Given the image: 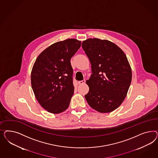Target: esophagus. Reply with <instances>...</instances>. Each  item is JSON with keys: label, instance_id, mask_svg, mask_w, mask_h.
<instances>
[{"label": "esophagus", "instance_id": "obj_1", "mask_svg": "<svg viewBox=\"0 0 158 158\" xmlns=\"http://www.w3.org/2000/svg\"><path fill=\"white\" fill-rule=\"evenodd\" d=\"M85 82H86L85 80H83V81H78V84H79V85H82V84L85 83Z\"/></svg>", "mask_w": 158, "mask_h": 158}]
</instances>
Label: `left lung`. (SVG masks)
<instances>
[{
  "label": "left lung",
  "mask_w": 158,
  "mask_h": 158,
  "mask_svg": "<svg viewBox=\"0 0 158 158\" xmlns=\"http://www.w3.org/2000/svg\"><path fill=\"white\" fill-rule=\"evenodd\" d=\"M81 46L91 64V77L86 81L89 105L101 113L118 108L127 96L131 81L129 62L122 50L108 40L88 39Z\"/></svg>",
  "instance_id": "obj_1"
}]
</instances>
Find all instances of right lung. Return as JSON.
Wrapping results in <instances>:
<instances>
[{
	"instance_id": "right-lung-1",
	"label": "right lung",
	"mask_w": 158,
	"mask_h": 158,
	"mask_svg": "<svg viewBox=\"0 0 158 158\" xmlns=\"http://www.w3.org/2000/svg\"><path fill=\"white\" fill-rule=\"evenodd\" d=\"M81 41L68 39L50 45L39 55L31 72V86L40 105L48 112L61 113L74 93L71 58Z\"/></svg>"
}]
</instances>
